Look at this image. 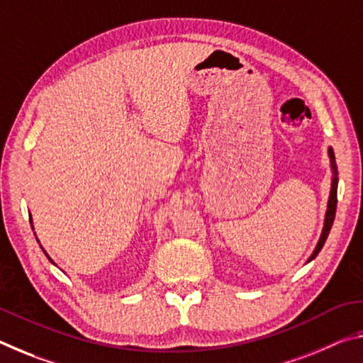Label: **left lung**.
<instances>
[{
    "mask_svg": "<svg viewBox=\"0 0 363 363\" xmlns=\"http://www.w3.org/2000/svg\"><path fill=\"white\" fill-rule=\"evenodd\" d=\"M328 157H330V167H331V173H333V177H331V189H330V196H328L327 213H325V220H323V229H322V233H320V238H318L314 253L309 256V259H307V262H311L318 253H320V250L323 248V245H325V240H327V237H328V233H330L331 225H333L335 214H336L337 168H336V162H335V152H333V149H331V147H328Z\"/></svg>",
    "mask_w": 363,
    "mask_h": 363,
    "instance_id": "obj_1",
    "label": "left lung"
}]
</instances>
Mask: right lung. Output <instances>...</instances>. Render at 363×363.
I'll list each match as a JSON object with an SVG mask.
<instances>
[{
    "instance_id": "obj_1",
    "label": "right lung",
    "mask_w": 363,
    "mask_h": 363,
    "mask_svg": "<svg viewBox=\"0 0 363 363\" xmlns=\"http://www.w3.org/2000/svg\"><path fill=\"white\" fill-rule=\"evenodd\" d=\"M28 216H30V223H32V214H30V213H28ZM32 229H33V223H32ZM36 240H38V238H36ZM38 243H40V240H38ZM40 247H41V245H40ZM41 250H43V251H45V248H43V247H41ZM45 255H46V257H48V259H49V261H51V262L54 264V266H56V262H54V261L51 259V257H49V255L46 253V251H45Z\"/></svg>"
}]
</instances>
